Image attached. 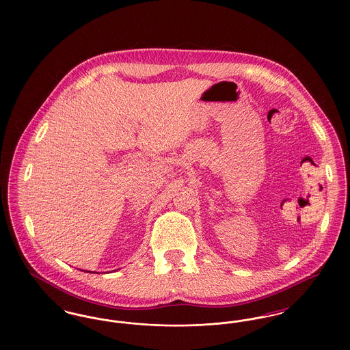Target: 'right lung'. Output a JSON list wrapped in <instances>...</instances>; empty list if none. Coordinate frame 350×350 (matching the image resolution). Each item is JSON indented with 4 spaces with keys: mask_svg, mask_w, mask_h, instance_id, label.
Wrapping results in <instances>:
<instances>
[{
    "mask_svg": "<svg viewBox=\"0 0 350 350\" xmlns=\"http://www.w3.org/2000/svg\"><path fill=\"white\" fill-rule=\"evenodd\" d=\"M83 271H86V270H83ZM88 273H94V271H88Z\"/></svg>",
    "mask_w": 350,
    "mask_h": 350,
    "instance_id": "obj_1",
    "label": "right lung"
}]
</instances>
